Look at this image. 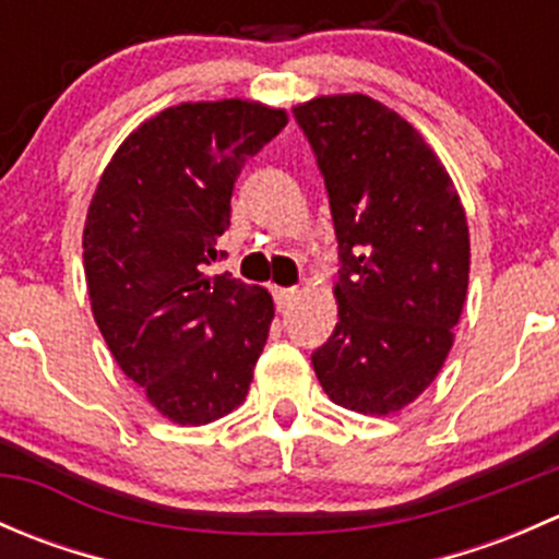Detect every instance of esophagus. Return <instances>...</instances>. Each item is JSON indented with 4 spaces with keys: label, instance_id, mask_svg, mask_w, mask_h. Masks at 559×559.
<instances>
[{
    "label": "esophagus",
    "instance_id": "1",
    "mask_svg": "<svg viewBox=\"0 0 559 559\" xmlns=\"http://www.w3.org/2000/svg\"><path fill=\"white\" fill-rule=\"evenodd\" d=\"M295 300H297V289H275V306H278V311H286Z\"/></svg>",
    "mask_w": 559,
    "mask_h": 559
}]
</instances>
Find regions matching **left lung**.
Wrapping results in <instances>:
<instances>
[{"mask_svg": "<svg viewBox=\"0 0 559 559\" xmlns=\"http://www.w3.org/2000/svg\"><path fill=\"white\" fill-rule=\"evenodd\" d=\"M335 224L337 324L316 348L332 403L386 416L436 381L454 343L471 238L447 167L419 132L365 94L295 107Z\"/></svg>", "mask_w": 559, "mask_h": 559, "instance_id": "left-lung-1", "label": "left lung"}]
</instances>
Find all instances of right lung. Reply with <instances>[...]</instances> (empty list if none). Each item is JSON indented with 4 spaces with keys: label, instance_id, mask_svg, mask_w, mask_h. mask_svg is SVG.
I'll list each match as a JSON object with an SVG mask.
<instances>
[{
    "label": "right lung",
    "instance_id": "1",
    "mask_svg": "<svg viewBox=\"0 0 559 559\" xmlns=\"http://www.w3.org/2000/svg\"><path fill=\"white\" fill-rule=\"evenodd\" d=\"M286 121L248 99L167 107L123 140L88 205L94 321L123 376L175 425H207L251 386L273 297L207 264L222 257L235 180Z\"/></svg>",
    "mask_w": 559,
    "mask_h": 559
}]
</instances>
